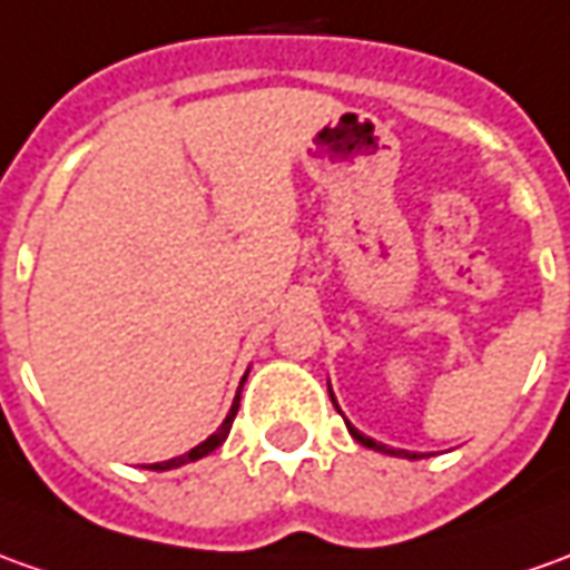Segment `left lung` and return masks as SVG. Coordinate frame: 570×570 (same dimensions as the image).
<instances>
[{
  "label": "left lung",
  "instance_id": "8db88e82",
  "mask_svg": "<svg viewBox=\"0 0 570 570\" xmlns=\"http://www.w3.org/2000/svg\"><path fill=\"white\" fill-rule=\"evenodd\" d=\"M331 399H334V393H331ZM334 405H336V402H334ZM350 433H352V436H355V440H358V443H362V446H367V449H377V452H386V455H409V452H396V449H386V446H383V443H374L371 436H365V433H358V431H355V428H350ZM412 459H417V455H412Z\"/></svg>",
  "mask_w": 570,
  "mask_h": 570
}]
</instances>
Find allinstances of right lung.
I'll return each mask as SVG.
<instances>
[{
    "label": "right lung",
    "instance_id": "obj_1",
    "mask_svg": "<svg viewBox=\"0 0 570 570\" xmlns=\"http://www.w3.org/2000/svg\"><path fill=\"white\" fill-rule=\"evenodd\" d=\"M236 409H239V396H236L234 409H230V415L224 417V424H220L218 431L212 433L205 443H199L196 449H189L187 455H180V459H171V462H158V464H149L153 471H168V468H177V464H187V462H196V459H203V455H208V452H215V449L227 440V433H230V428H234V417H236Z\"/></svg>",
    "mask_w": 570,
    "mask_h": 570
}]
</instances>
